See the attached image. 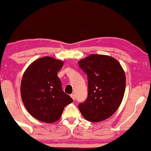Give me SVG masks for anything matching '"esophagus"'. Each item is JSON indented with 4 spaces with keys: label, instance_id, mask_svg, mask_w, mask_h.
Listing matches in <instances>:
<instances>
[{
    "label": "esophagus",
    "instance_id": "obj_1",
    "mask_svg": "<svg viewBox=\"0 0 151 151\" xmlns=\"http://www.w3.org/2000/svg\"><path fill=\"white\" fill-rule=\"evenodd\" d=\"M70 96H71V97L72 99H73V100L76 99V95H74V94H71V95Z\"/></svg>",
    "mask_w": 151,
    "mask_h": 151
}]
</instances>
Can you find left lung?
Returning <instances> with one entry per match:
<instances>
[{
	"instance_id": "8db88e82",
	"label": "left lung",
	"mask_w": 151,
	"mask_h": 151,
	"mask_svg": "<svg viewBox=\"0 0 151 151\" xmlns=\"http://www.w3.org/2000/svg\"><path fill=\"white\" fill-rule=\"evenodd\" d=\"M88 78V97L78 105L83 116L91 122L110 117L121 105L126 78L119 61L106 55L92 54L78 62Z\"/></svg>"
}]
</instances>
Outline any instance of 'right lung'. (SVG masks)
<instances>
[{"label":"right lung","instance_id":"obj_1","mask_svg":"<svg viewBox=\"0 0 151 151\" xmlns=\"http://www.w3.org/2000/svg\"><path fill=\"white\" fill-rule=\"evenodd\" d=\"M63 66L62 60L45 56L32 62L24 73L22 99L30 114L41 122L58 121L65 107L73 102L57 76Z\"/></svg>","mask_w":151,"mask_h":151}]
</instances>
